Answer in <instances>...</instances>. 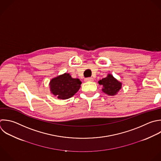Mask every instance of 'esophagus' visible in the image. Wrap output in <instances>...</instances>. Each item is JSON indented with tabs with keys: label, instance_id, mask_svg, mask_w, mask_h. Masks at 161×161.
I'll list each match as a JSON object with an SVG mask.
<instances>
[{
	"label": "esophagus",
	"instance_id": "obj_1",
	"mask_svg": "<svg viewBox=\"0 0 161 161\" xmlns=\"http://www.w3.org/2000/svg\"><path fill=\"white\" fill-rule=\"evenodd\" d=\"M85 81L86 82H88V81H93V78L92 77H87L85 79Z\"/></svg>",
	"mask_w": 161,
	"mask_h": 161
}]
</instances>
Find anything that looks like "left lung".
<instances>
[{"mask_svg":"<svg viewBox=\"0 0 161 161\" xmlns=\"http://www.w3.org/2000/svg\"><path fill=\"white\" fill-rule=\"evenodd\" d=\"M98 82L103 86V91L110 96L116 94L121 87V83L118 82L110 74H108L106 77L100 80Z\"/></svg>","mask_w":161,"mask_h":161,"instance_id":"left-lung-1","label":"left lung"}]
</instances>
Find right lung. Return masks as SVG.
<instances>
[{
	"label": "right lung",
	"mask_w": 161,
	"mask_h": 161,
	"mask_svg": "<svg viewBox=\"0 0 161 161\" xmlns=\"http://www.w3.org/2000/svg\"><path fill=\"white\" fill-rule=\"evenodd\" d=\"M81 81L64 74L53 79L50 83L51 92L58 99H66L73 96L80 89Z\"/></svg>",
	"instance_id": "right-lung-1"
}]
</instances>
